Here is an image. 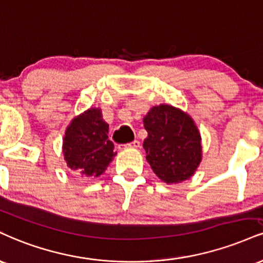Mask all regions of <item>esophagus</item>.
<instances>
[{"label": "esophagus", "mask_w": 263, "mask_h": 263, "mask_svg": "<svg viewBox=\"0 0 263 263\" xmlns=\"http://www.w3.org/2000/svg\"><path fill=\"white\" fill-rule=\"evenodd\" d=\"M123 147H125V148H134V149H138V148L141 147V142L137 141V140H135L134 142H129V143L125 144V145H123Z\"/></svg>", "instance_id": "1"}]
</instances>
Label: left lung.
Listing matches in <instances>:
<instances>
[{
    "mask_svg": "<svg viewBox=\"0 0 263 263\" xmlns=\"http://www.w3.org/2000/svg\"><path fill=\"white\" fill-rule=\"evenodd\" d=\"M143 125L145 159L158 178L169 185L192 178L202 160V138L194 119L179 107L160 104L151 107Z\"/></svg>",
    "mask_w": 263,
    "mask_h": 263,
    "instance_id": "1",
    "label": "left lung"
}]
</instances>
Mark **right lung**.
Segmentation results:
<instances>
[{"label": "right lung", "mask_w": 263, "mask_h": 263, "mask_svg": "<svg viewBox=\"0 0 263 263\" xmlns=\"http://www.w3.org/2000/svg\"><path fill=\"white\" fill-rule=\"evenodd\" d=\"M109 123L100 107H90L69 122L62 142L67 166L81 176L98 178L112 162L116 153L109 140Z\"/></svg>", "instance_id": "obj_1"}]
</instances>
